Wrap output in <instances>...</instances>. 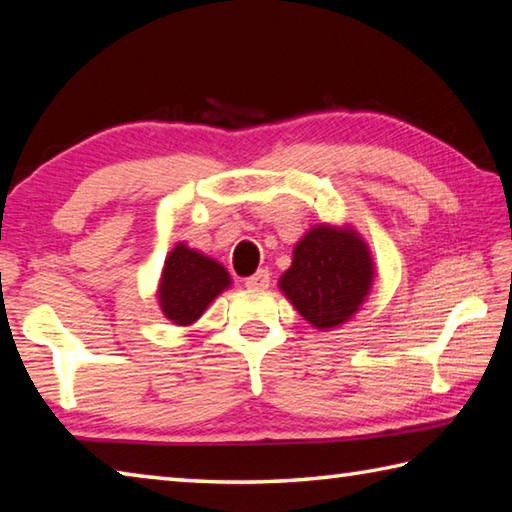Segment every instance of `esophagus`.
<instances>
[{
	"label": "esophagus",
	"instance_id": "esophagus-1",
	"mask_svg": "<svg viewBox=\"0 0 512 512\" xmlns=\"http://www.w3.org/2000/svg\"><path fill=\"white\" fill-rule=\"evenodd\" d=\"M268 284H271V273H268L266 268L257 271L255 275L246 277V286L253 288V291H264V288H268Z\"/></svg>",
	"mask_w": 512,
	"mask_h": 512
}]
</instances>
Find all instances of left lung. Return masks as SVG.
Returning <instances> with one entry per match:
<instances>
[{
	"label": "left lung",
	"mask_w": 512,
	"mask_h": 512,
	"mask_svg": "<svg viewBox=\"0 0 512 512\" xmlns=\"http://www.w3.org/2000/svg\"><path fill=\"white\" fill-rule=\"evenodd\" d=\"M374 282V259L356 230L313 226L293 248L280 288L315 329L331 331L353 318Z\"/></svg>",
	"instance_id": "1"
}]
</instances>
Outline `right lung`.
Segmentation results:
<instances>
[{
    "mask_svg": "<svg viewBox=\"0 0 512 512\" xmlns=\"http://www.w3.org/2000/svg\"><path fill=\"white\" fill-rule=\"evenodd\" d=\"M230 284L228 271L215 259L185 244H176L163 264L159 306L167 320L188 327L201 318L208 304Z\"/></svg>",
    "mask_w": 512,
    "mask_h": 512,
    "instance_id": "add662e5",
    "label": "right lung"
}]
</instances>
